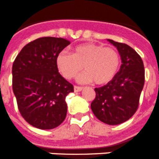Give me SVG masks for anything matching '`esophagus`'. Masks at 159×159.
I'll return each mask as SVG.
<instances>
[{
    "label": "esophagus",
    "instance_id": "esophagus-1",
    "mask_svg": "<svg viewBox=\"0 0 159 159\" xmlns=\"http://www.w3.org/2000/svg\"><path fill=\"white\" fill-rule=\"evenodd\" d=\"M83 89L82 87H79V86H75L74 87V91L75 92H81Z\"/></svg>",
    "mask_w": 159,
    "mask_h": 159
}]
</instances>
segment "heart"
Wrapping results in <instances>:
<instances>
[{"mask_svg":"<svg viewBox=\"0 0 159 159\" xmlns=\"http://www.w3.org/2000/svg\"><path fill=\"white\" fill-rule=\"evenodd\" d=\"M56 65L67 80L75 77L83 69L85 71L76 77L80 83L94 81L102 85L116 76L120 65V57L115 48L93 43H84L72 48V54L61 51L57 54Z\"/></svg>","mask_w":159,"mask_h":159,"instance_id":"1","label":"heart"}]
</instances>
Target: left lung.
I'll return each instance as SVG.
<instances>
[{
  "label": "left lung",
  "instance_id": "1",
  "mask_svg": "<svg viewBox=\"0 0 159 159\" xmlns=\"http://www.w3.org/2000/svg\"><path fill=\"white\" fill-rule=\"evenodd\" d=\"M117 48L122 64L109 83L95 88V99L91 104L96 118L108 125H118L135 113L145 81V70L140 56L126 43L107 39Z\"/></svg>",
  "mask_w": 159,
  "mask_h": 159
}]
</instances>
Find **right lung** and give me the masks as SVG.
<instances>
[{
    "label": "right lung",
    "mask_w": 159,
    "mask_h": 159,
    "mask_svg": "<svg viewBox=\"0 0 159 159\" xmlns=\"http://www.w3.org/2000/svg\"><path fill=\"white\" fill-rule=\"evenodd\" d=\"M68 44L63 38H38L21 49L12 64V90L18 109L36 128H55L67 116L65 98L74 88L59 73L56 58Z\"/></svg>",
    "instance_id": "right-lung-1"
}]
</instances>
